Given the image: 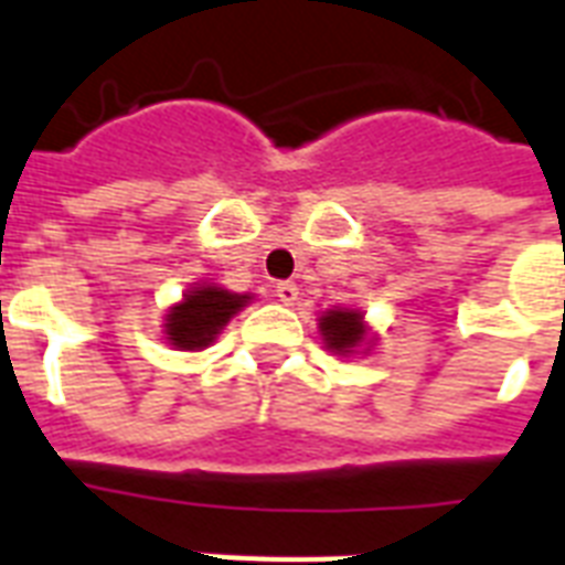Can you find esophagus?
I'll use <instances>...</instances> for the list:
<instances>
[{
  "label": "esophagus",
  "mask_w": 565,
  "mask_h": 565,
  "mask_svg": "<svg viewBox=\"0 0 565 565\" xmlns=\"http://www.w3.org/2000/svg\"><path fill=\"white\" fill-rule=\"evenodd\" d=\"M275 296H278V302L281 305H296V299H299V287L290 281H284L275 287Z\"/></svg>",
  "instance_id": "1"
}]
</instances>
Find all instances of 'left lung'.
Wrapping results in <instances>:
<instances>
[{
  "mask_svg": "<svg viewBox=\"0 0 565 565\" xmlns=\"http://www.w3.org/2000/svg\"><path fill=\"white\" fill-rule=\"evenodd\" d=\"M320 341L338 359H362L377 347V332L365 320V311L356 305H335L317 317Z\"/></svg>",
  "mask_w": 565,
  "mask_h": 565,
  "instance_id": "left-lung-1",
  "label": "left lung"
}]
</instances>
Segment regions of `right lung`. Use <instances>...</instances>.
<instances>
[{
    "label": "right lung",
    "instance_id": "1",
    "mask_svg": "<svg viewBox=\"0 0 565 565\" xmlns=\"http://www.w3.org/2000/svg\"><path fill=\"white\" fill-rule=\"evenodd\" d=\"M254 302V294H233L215 281H198L182 299L167 305L161 317V341L182 353H200L218 341L224 326Z\"/></svg>",
    "mask_w": 565,
    "mask_h": 565
}]
</instances>
